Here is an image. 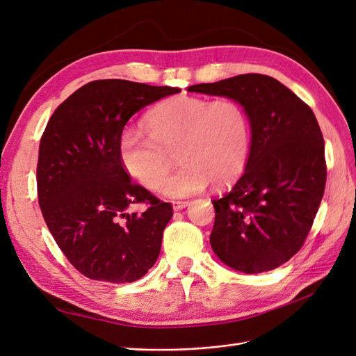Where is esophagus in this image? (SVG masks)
I'll return each mask as SVG.
<instances>
[{"mask_svg": "<svg viewBox=\"0 0 356 356\" xmlns=\"http://www.w3.org/2000/svg\"><path fill=\"white\" fill-rule=\"evenodd\" d=\"M186 206H189V202H172V209L175 211L185 209Z\"/></svg>", "mask_w": 356, "mask_h": 356, "instance_id": "esophagus-1", "label": "esophagus"}]
</instances>
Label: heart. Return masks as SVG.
I'll use <instances>...</instances> for the list:
<instances>
[{"instance_id":"heart-1","label":"heart","mask_w":356,"mask_h":356,"mask_svg":"<svg viewBox=\"0 0 356 356\" xmlns=\"http://www.w3.org/2000/svg\"><path fill=\"white\" fill-rule=\"evenodd\" d=\"M148 133L126 127L118 139V156L130 177L167 198L202 193L212 181H235L250 153V121L244 107L230 98L177 95L162 102L145 120ZM178 148L182 167L167 181V151ZM164 181L162 182L161 180Z\"/></svg>"}]
</instances>
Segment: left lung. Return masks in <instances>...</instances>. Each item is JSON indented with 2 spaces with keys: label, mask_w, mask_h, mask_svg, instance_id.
Here are the masks:
<instances>
[{
  "label": "left lung",
  "mask_w": 356,
  "mask_h": 356,
  "mask_svg": "<svg viewBox=\"0 0 356 356\" xmlns=\"http://www.w3.org/2000/svg\"><path fill=\"white\" fill-rule=\"evenodd\" d=\"M241 104L250 121L244 175L212 200L211 247L236 271L275 270L300 250L326 185L325 140L316 115L291 89L262 74L188 88Z\"/></svg>",
  "instance_id": "1"
}]
</instances>
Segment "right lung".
<instances>
[{"label":"right lung","instance_id":"right-lung-1","mask_svg":"<svg viewBox=\"0 0 356 356\" xmlns=\"http://www.w3.org/2000/svg\"><path fill=\"white\" fill-rule=\"evenodd\" d=\"M177 92L120 79L90 81L47 124L39 145V206L57 245L89 279L130 284L158 259L172 208L130 180L118 139L136 112ZM135 202L149 209L130 214Z\"/></svg>","mask_w":356,"mask_h":356}]
</instances>
